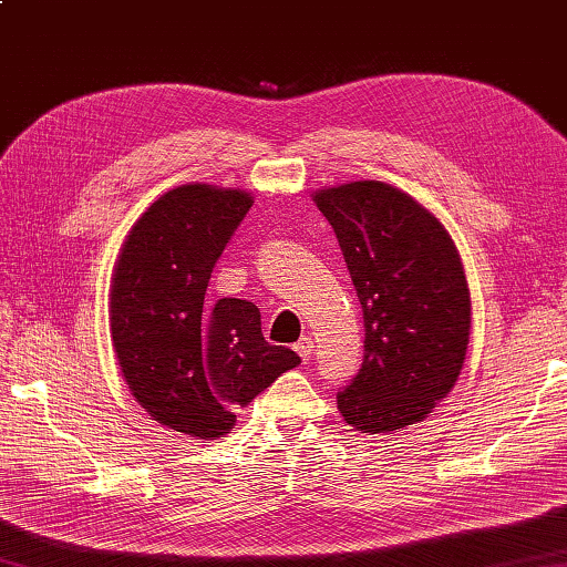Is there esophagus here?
Returning <instances> with one entry per match:
<instances>
[{
  "label": "esophagus",
  "mask_w": 567,
  "mask_h": 567,
  "mask_svg": "<svg viewBox=\"0 0 567 567\" xmlns=\"http://www.w3.org/2000/svg\"><path fill=\"white\" fill-rule=\"evenodd\" d=\"M295 351L299 353V359H302L305 363L312 359V351H315V341L309 337H302L297 343H295Z\"/></svg>",
  "instance_id": "34e87169"
}]
</instances>
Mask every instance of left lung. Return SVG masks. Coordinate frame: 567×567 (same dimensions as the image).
<instances>
[{
	"mask_svg": "<svg viewBox=\"0 0 567 567\" xmlns=\"http://www.w3.org/2000/svg\"><path fill=\"white\" fill-rule=\"evenodd\" d=\"M363 309V363L341 388L343 420L393 432L423 420L462 371L470 287L447 230L415 198L381 182L317 192Z\"/></svg>",
	"mask_w": 567,
	"mask_h": 567,
	"instance_id": "left-lung-1",
	"label": "left lung"
}]
</instances>
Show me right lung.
I'll list each match as a JSON object with an SVG mask.
<instances>
[{"mask_svg":"<svg viewBox=\"0 0 567 567\" xmlns=\"http://www.w3.org/2000/svg\"><path fill=\"white\" fill-rule=\"evenodd\" d=\"M250 206L238 188H172L130 230L115 268L110 324L122 375L154 420L192 437L226 435L238 408L302 361L265 341L248 299L204 302Z\"/></svg>","mask_w":567,"mask_h":567,"instance_id":"add662e5","label":"right lung"}]
</instances>
